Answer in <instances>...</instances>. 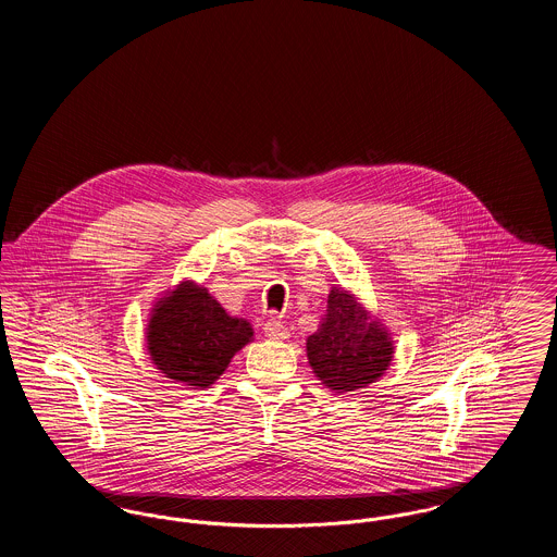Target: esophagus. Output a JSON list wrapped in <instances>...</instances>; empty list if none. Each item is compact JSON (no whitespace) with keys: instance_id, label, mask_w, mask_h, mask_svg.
Here are the masks:
<instances>
[{"instance_id":"1","label":"esophagus","mask_w":557,"mask_h":557,"mask_svg":"<svg viewBox=\"0 0 557 557\" xmlns=\"http://www.w3.org/2000/svg\"><path fill=\"white\" fill-rule=\"evenodd\" d=\"M265 336L269 341H286L290 336V330L277 318H269L265 321Z\"/></svg>"}]
</instances>
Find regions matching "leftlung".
Returning <instances> with one entry per match:
<instances>
[{
    "label": "left lung",
    "mask_w": 557,
    "mask_h": 557,
    "mask_svg": "<svg viewBox=\"0 0 557 557\" xmlns=\"http://www.w3.org/2000/svg\"><path fill=\"white\" fill-rule=\"evenodd\" d=\"M393 352L391 336L357 298L332 288L318 332L307 338V357L319 380L336 393L359 391L386 371Z\"/></svg>",
    "instance_id": "1"
}]
</instances>
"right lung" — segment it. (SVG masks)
I'll list each match as a JSON object with an SVG mask.
<instances>
[{"label": "right lung", "mask_w": 557, "mask_h": 557, "mask_svg": "<svg viewBox=\"0 0 557 557\" xmlns=\"http://www.w3.org/2000/svg\"><path fill=\"white\" fill-rule=\"evenodd\" d=\"M146 338L154 366L166 377L209 388L250 343L252 327L246 319L227 315L207 288L186 282L157 302Z\"/></svg>", "instance_id": "1"}]
</instances>
